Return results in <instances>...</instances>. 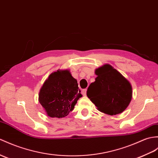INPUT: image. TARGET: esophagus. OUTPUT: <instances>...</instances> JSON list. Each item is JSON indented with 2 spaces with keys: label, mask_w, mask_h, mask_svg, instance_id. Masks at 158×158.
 <instances>
[{
  "label": "esophagus",
  "mask_w": 158,
  "mask_h": 158,
  "mask_svg": "<svg viewBox=\"0 0 158 158\" xmlns=\"http://www.w3.org/2000/svg\"><path fill=\"white\" fill-rule=\"evenodd\" d=\"M81 93H82V94H83V96H86V94H87V89H83L82 91H81Z\"/></svg>",
  "instance_id": "34e87169"
}]
</instances>
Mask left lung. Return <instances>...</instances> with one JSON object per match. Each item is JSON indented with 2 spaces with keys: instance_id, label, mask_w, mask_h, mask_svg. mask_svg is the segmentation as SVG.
Returning <instances> with one entry per match:
<instances>
[{
  "instance_id": "8db88e82",
  "label": "left lung",
  "mask_w": 158,
  "mask_h": 158,
  "mask_svg": "<svg viewBox=\"0 0 158 158\" xmlns=\"http://www.w3.org/2000/svg\"><path fill=\"white\" fill-rule=\"evenodd\" d=\"M96 81L91 83L87 96L101 112L116 115L125 110L133 96L130 82L109 64L95 71Z\"/></svg>"
}]
</instances>
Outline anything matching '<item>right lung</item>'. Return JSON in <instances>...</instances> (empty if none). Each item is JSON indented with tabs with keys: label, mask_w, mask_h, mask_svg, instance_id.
Wrapping results in <instances>:
<instances>
[{
	"label": "right lung",
	"mask_w": 158,
	"mask_h": 158,
	"mask_svg": "<svg viewBox=\"0 0 158 158\" xmlns=\"http://www.w3.org/2000/svg\"><path fill=\"white\" fill-rule=\"evenodd\" d=\"M82 97L77 81L70 71L58 70L49 75L39 92L38 100L47 115L63 118L71 112Z\"/></svg>",
	"instance_id": "right-lung-1"
}]
</instances>
